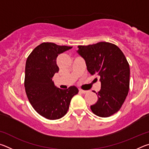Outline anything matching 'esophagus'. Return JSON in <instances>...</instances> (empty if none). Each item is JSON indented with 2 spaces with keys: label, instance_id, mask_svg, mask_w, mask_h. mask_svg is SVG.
Masks as SVG:
<instances>
[{
  "label": "esophagus",
  "instance_id": "1",
  "mask_svg": "<svg viewBox=\"0 0 149 149\" xmlns=\"http://www.w3.org/2000/svg\"><path fill=\"white\" fill-rule=\"evenodd\" d=\"M79 92L81 93H83V94H85V93H87V91H85V90H83V89H79Z\"/></svg>",
  "mask_w": 149,
  "mask_h": 149
}]
</instances>
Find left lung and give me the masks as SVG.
<instances>
[{
	"mask_svg": "<svg viewBox=\"0 0 149 149\" xmlns=\"http://www.w3.org/2000/svg\"><path fill=\"white\" fill-rule=\"evenodd\" d=\"M77 47L88 72L99 75L101 82V89L96 93L99 99L91 106V109L98 116L109 117L120 109L129 92V63L120 48L110 42H99Z\"/></svg>",
	"mask_w": 149,
	"mask_h": 149,
	"instance_id": "1",
	"label": "left lung"
}]
</instances>
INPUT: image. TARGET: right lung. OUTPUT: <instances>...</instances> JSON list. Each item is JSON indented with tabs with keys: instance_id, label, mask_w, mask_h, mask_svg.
Returning <instances> with one entry per match:
<instances>
[{
	"instance_id": "add662e5",
	"label": "right lung",
	"mask_w": 149,
	"mask_h": 149,
	"mask_svg": "<svg viewBox=\"0 0 149 149\" xmlns=\"http://www.w3.org/2000/svg\"><path fill=\"white\" fill-rule=\"evenodd\" d=\"M72 47L53 42H42L27 57L24 86L27 97L35 110L49 120H58L66 114L70 101L78 93L77 88L61 89L55 86L52 78L58 72L56 58Z\"/></svg>"
}]
</instances>
